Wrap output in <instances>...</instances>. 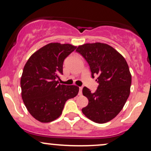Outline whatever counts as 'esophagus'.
I'll list each match as a JSON object with an SVG mask.
<instances>
[{
  "label": "esophagus",
  "mask_w": 151,
  "mask_h": 151,
  "mask_svg": "<svg viewBox=\"0 0 151 151\" xmlns=\"http://www.w3.org/2000/svg\"><path fill=\"white\" fill-rule=\"evenodd\" d=\"M81 91H82V87H81V86H80V87H79V94H81Z\"/></svg>",
  "instance_id": "1"
}]
</instances>
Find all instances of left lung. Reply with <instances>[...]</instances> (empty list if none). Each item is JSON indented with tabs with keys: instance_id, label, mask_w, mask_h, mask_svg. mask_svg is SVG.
<instances>
[{
	"instance_id": "8db88e82",
	"label": "left lung",
	"mask_w": 151,
	"mask_h": 151,
	"mask_svg": "<svg viewBox=\"0 0 151 151\" xmlns=\"http://www.w3.org/2000/svg\"><path fill=\"white\" fill-rule=\"evenodd\" d=\"M76 52L88 63L91 77L98 76L95 92L83 88L89 104L81 109L82 113L93 122H108L119 114L129 96L131 75L127 62L116 50L104 43L84 44Z\"/></svg>"
}]
</instances>
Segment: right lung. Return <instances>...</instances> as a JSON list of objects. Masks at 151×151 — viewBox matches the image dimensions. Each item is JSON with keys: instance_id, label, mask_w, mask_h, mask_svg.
I'll use <instances>...</instances> for the list:
<instances>
[{"instance_id": "right-lung-1", "label": "right lung", "mask_w": 151, "mask_h": 151, "mask_svg": "<svg viewBox=\"0 0 151 151\" xmlns=\"http://www.w3.org/2000/svg\"><path fill=\"white\" fill-rule=\"evenodd\" d=\"M76 49L70 44L50 43L28 59L20 79L22 99L31 115L42 123L60 117L69 99L79 92L74 85L59 84L63 62Z\"/></svg>"}]
</instances>
